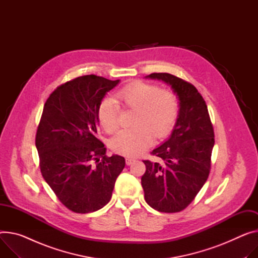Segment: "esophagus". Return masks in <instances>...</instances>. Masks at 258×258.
Instances as JSON below:
<instances>
[{
  "label": "esophagus",
  "mask_w": 258,
  "mask_h": 258,
  "mask_svg": "<svg viewBox=\"0 0 258 258\" xmlns=\"http://www.w3.org/2000/svg\"><path fill=\"white\" fill-rule=\"evenodd\" d=\"M134 161H135V158H133V157H127L126 158V164L127 165H131Z\"/></svg>",
  "instance_id": "1"
}]
</instances>
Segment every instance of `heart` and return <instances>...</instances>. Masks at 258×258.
Returning a JSON list of instances; mask_svg holds the SVG:
<instances>
[{
    "instance_id": "obj_1",
    "label": "heart",
    "mask_w": 258,
    "mask_h": 258,
    "mask_svg": "<svg viewBox=\"0 0 258 258\" xmlns=\"http://www.w3.org/2000/svg\"><path fill=\"white\" fill-rule=\"evenodd\" d=\"M118 104L134 109V126L118 131L110 143L115 153L126 156L145 151L152 144L154 135L164 137L173 127L179 111V100L172 91L134 82L117 91L113 98H104L99 103L98 121L107 132H113L118 126Z\"/></svg>"
}]
</instances>
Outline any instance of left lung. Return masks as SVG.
<instances>
[{"mask_svg":"<svg viewBox=\"0 0 258 258\" xmlns=\"http://www.w3.org/2000/svg\"><path fill=\"white\" fill-rule=\"evenodd\" d=\"M146 78L170 86L179 100V112L168 140L152 152L162 163L144 161L145 200L159 212H181L208 180L215 144L213 126L206 101L194 86L169 73H152Z\"/></svg>","mask_w":258,"mask_h":258,"instance_id":"1","label":"left lung"}]
</instances>
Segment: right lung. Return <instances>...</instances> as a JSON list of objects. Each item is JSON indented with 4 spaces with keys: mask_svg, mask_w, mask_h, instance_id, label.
<instances>
[{
    "mask_svg": "<svg viewBox=\"0 0 258 258\" xmlns=\"http://www.w3.org/2000/svg\"><path fill=\"white\" fill-rule=\"evenodd\" d=\"M118 83L96 75L77 77L56 88L44 104L36 134L41 173L72 212L92 213L106 206L125 167V158L107 157L97 138L99 103Z\"/></svg>",
    "mask_w": 258,
    "mask_h": 258,
    "instance_id": "add662e5",
    "label": "right lung"
}]
</instances>
